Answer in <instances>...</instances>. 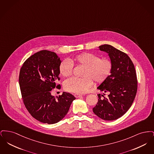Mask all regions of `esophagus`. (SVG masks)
<instances>
[{"label":"esophagus","mask_w":154,"mask_h":154,"mask_svg":"<svg viewBox=\"0 0 154 154\" xmlns=\"http://www.w3.org/2000/svg\"><path fill=\"white\" fill-rule=\"evenodd\" d=\"M82 96V95H81V94H74V96L76 97V98H79V97H80Z\"/></svg>","instance_id":"obj_1"}]
</instances>
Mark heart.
Returning a JSON list of instances; mask_svg holds the SVG:
<instances>
[{"label":"heart","mask_w":154,"mask_h":154,"mask_svg":"<svg viewBox=\"0 0 154 154\" xmlns=\"http://www.w3.org/2000/svg\"><path fill=\"white\" fill-rule=\"evenodd\" d=\"M73 64L84 67L81 79L70 78L64 82V88L67 91L82 94L93 84V81L97 84L102 83L110 75L112 68L111 60L108 58H100L95 54L85 52L73 58L65 59L59 65V73L63 77L72 75Z\"/></svg>","instance_id":"1"}]
</instances>
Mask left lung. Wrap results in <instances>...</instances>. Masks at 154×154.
Masks as SVG:
<instances>
[{
  "mask_svg": "<svg viewBox=\"0 0 154 154\" xmlns=\"http://www.w3.org/2000/svg\"><path fill=\"white\" fill-rule=\"evenodd\" d=\"M108 54L112 68L108 78L97 89L108 93L106 97L98 95V102L93 112L98 117L106 121H113L123 115L130 109L137 89V81L134 65L128 55L109 44L98 47Z\"/></svg>",
  "mask_w": 154,
  "mask_h": 154,
  "instance_id": "obj_1",
  "label": "left lung"
}]
</instances>
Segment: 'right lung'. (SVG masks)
Returning a JSON list of instances; mask_svg holds the SVG:
<instances>
[{"label": "right lung", "mask_w": 154, "mask_h": 154, "mask_svg": "<svg viewBox=\"0 0 154 154\" xmlns=\"http://www.w3.org/2000/svg\"><path fill=\"white\" fill-rule=\"evenodd\" d=\"M61 62L55 52L43 50L27 59L20 70L19 84L23 103L33 117L45 124L61 121L75 99L65 92L58 97L51 95L56 81L60 79Z\"/></svg>", "instance_id": "add662e5"}]
</instances>
